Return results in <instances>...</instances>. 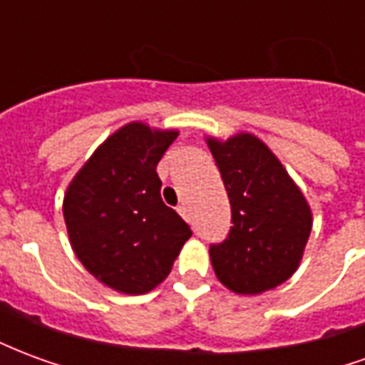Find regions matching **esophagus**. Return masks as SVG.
<instances>
[{"mask_svg": "<svg viewBox=\"0 0 365 365\" xmlns=\"http://www.w3.org/2000/svg\"><path fill=\"white\" fill-rule=\"evenodd\" d=\"M178 213L182 215L183 219H185V221L190 222L191 221V213H190V207H185V205H182V207H178Z\"/></svg>", "mask_w": 365, "mask_h": 365, "instance_id": "esophagus-1", "label": "esophagus"}]
</instances>
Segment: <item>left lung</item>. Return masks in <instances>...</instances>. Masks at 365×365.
I'll list each match as a JSON object with an SVG mask.
<instances>
[{"mask_svg": "<svg viewBox=\"0 0 365 365\" xmlns=\"http://www.w3.org/2000/svg\"><path fill=\"white\" fill-rule=\"evenodd\" d=\"M232 211L229 238L209 248L219 282L238 295H260L287 282L313 229L309 201L279 158L252 133L205 136Z\"/></svg>", "mask_w": 365, "mask_h": 365, "instance_id": "1", "label": "left lung"}]
</instances>
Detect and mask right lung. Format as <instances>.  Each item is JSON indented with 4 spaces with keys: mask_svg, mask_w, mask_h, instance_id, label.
Returning <instances> with one entry per match:
<instances>
[{
    "mask_svg": "<svg viewBox=\"0 0 365 365\" xmlns=\"http://www.w3.org/2000/svg\"><path fill=\"white\" fill-rule=\"evenodd\" d=\"M180 135L133 120L97 146L68 183L62 203L76 258L97 282L143 295L164 282L191 237L160 197V158Z\"/></svg>",
    "mask_w": 365,
    "mask_h": 365,
    "instance_id": "obj_1",
    "label": "right lung"
}]
</instances>
